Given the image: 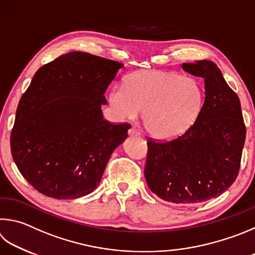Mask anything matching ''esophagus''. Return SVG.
<instances>
[{
	"label": "esophagus",
	"mask_w": 255,
	"mask_h": 255,
	"mask_svg": "<svg viewBox=\"0 0 255 255\" xmlns=\"http://www.w3.org/2000/svg\"><path fill=\"white\" fill-rule=\"evenodd\" d=\"M128 133H129V135H131V136H139V135H140L139 130H137V129H136L135 127H131L130 129H129Z\"/></svg>",
	"instance_id": "obj_1"
}]
</instances>
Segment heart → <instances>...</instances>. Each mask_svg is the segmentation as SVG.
Instances as JSON below:
<instances>
[{"mask_svg": "<svg viewBox=\"0 0 255 255\" xmlns=\"http://www.w3.org/2000/svg\"><path fill=\"white\" fill-rule=\"evenodd\" d=\"M203 90L196 80L175 72L140 71L110 92V105L122 120L145 113L143 125L151 136L172 139L195 123L203 106Z\"/></svg>", "mask_w": 255, "mask_h": 255, "instance_id": "b5f03b06", "label": "heart"}]
</instances>
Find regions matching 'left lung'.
Masks as SVG:
<instances>
[{"label": "left lung", "instance_id": "8db88e82", "mask_svg": "<svg viewBox=\"0 0 255 255\" xmlns=\"http://www.w3.org/2000/svg\"><path fill=\"white\" fill-rule=\"evenodd\" d=\"M182 67L204 79V104L182 136L148 139L145 177L161 200L189 205L219 196L234 183L247 129L239 97L214 62L201 60Z\"/></svg>", "mask_w": 255, "mask_h": 255}]
</instances>
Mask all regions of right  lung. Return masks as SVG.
Instances as JSON below:
<instances>
[{"mask_svg":"<svg viewBox=\"0 0 255 255\" xmlns=\"http://www.w3.org/2000/svg\"><path fill=\"white\" fill-rule=\"evenodd\" d=\"M122 62L69 52L41 67L18 103L12 157L36 191L58 200L88 195L99 185L129 124L104 119L105 92Z\"/></svg>","mask_w":255,"mask_h":255,"instance_id":"right-lung-1","label":"right lung"}]
</instances>
